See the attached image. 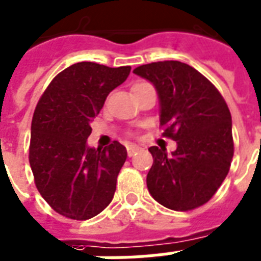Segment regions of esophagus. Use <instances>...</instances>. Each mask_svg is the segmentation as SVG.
Here are the masks:
<instances>
[{
    "label": "esophagus",
    "mask_w": 261,
    "mask_h": 261,
    "mask_svg": "<svg viewBox=\"0 0 261 261\" xmlns=\"http://www.w3.org/2000/svg\"><path fill=\"white\" fill-rule=\"evenodd\" d=\"M140 149V146L135 145V144H130V145L126 146V152H128V156H133V154Z\"/></svg>",
    "instance_id": "esophagus-1"
}]
</instances>
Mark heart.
Wrapping results in <instances>:
<instances>
[{
  "label": "heart",
  "mask_w": 261,
  "mask_h": 261,
  "mask_svg": "<svg viewBox=\"0 0 261 261\" xmlns=\"http://www.w3.org/2000/svg\"><path fill=\"white\" fill-rule=\"evenodd\" d=\"M143 85H146L145 83H140V84H136L135 87H133V89H135V88H137V87H143Z\"/></svg>",
  "instance_id": "1"
}]
</instances>
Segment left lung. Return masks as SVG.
I'll return each instance as SVG.
<instances>
[{
  "label": "left lung",
  "instance_id": "1",
  "mask_svg": "<svg viewBox=\"0 0 261 261\" xmlns=\"http://www.w3.org/2000/svg\"><path fill=\"white\" fill-rule=\"evenodd\" d=\"M133 73L154 85L163 136L177 143L171 154L165 148H149L153 165L146 176L148 191L169 210L201 206L220 188L233 157L227 102L210 80L184 62H152Z\"/></svg>",
  "mask_w": 261,
  "mask_h": 261
}]
</instances>
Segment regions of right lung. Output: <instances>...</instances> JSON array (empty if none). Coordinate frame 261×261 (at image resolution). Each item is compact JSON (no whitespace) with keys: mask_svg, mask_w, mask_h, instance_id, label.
Here are the masks:
<instances>
[{"mask_svg":"<svg viewBox=\"0 0 261 261\" xmlns=\"http://www.w3.org/2000/svg\"><path fill=\"white\" fill-rule=\"evenodd\" d=\"M129 73L130 66L77 62L58 73L38 101L32 120L30 168L38 192L62 216L88 220L113 199L125 146L113 141L94 149L87 140L108 94Z\"/></svg>","mask_w":261,"mask_h":261,"instance_id":"1","label":"right lung"}]
</instances>
